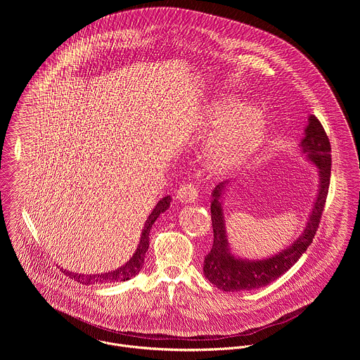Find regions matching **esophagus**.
Instances as JSON below:
<instances>
[{"instance_id":"34e87169","label":"esophagus","mask_w":360,"mask_h":360,"mask_svg":"<svg viewBox=\"0 0 360 360\" xmlns=\"http://www.w3.org/2000/svg\"><path fill=\"white\" fill-rule=\"evenodd\" d=\"M176 200L181 204H193L198 200V188L194 184H183L177 190Z\"/></svg>"}]
</instances>
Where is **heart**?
Returning a JSON list of instances; mask_svg holds the SVG:
<instances>
[{
  "label": "heart",
  "mask_w": 360,
  "mask_h": 360,
  "mask_svg": "<svg viewBox=\"0 0 360 360\" xmlns=\"http://www.w3.org/2000/svg\"><path fill=\"white\" fill-rule=\"evenodd\" d=\"M201 123L204 127L213 129L204 155L206 166L214 173L244 165L262 147L267 133L263 116L231 94L214 98Z\"/></svg>",
  "instance_id": "heart-1"
}]
</instances>
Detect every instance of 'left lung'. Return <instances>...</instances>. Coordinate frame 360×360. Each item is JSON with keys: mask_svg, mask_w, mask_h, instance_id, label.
I'll return each instance as SVG.
<instances>
[{"mask_svg": "<svg viewBox=\"0 0 360 360\" xmlns=\"http://www.w3.org/2000/svg\"><path fill=\"white\" fill-rule=\"evenodd\" d=\"M300 151L311 165L317 167V194L301 236L288 247L271 257L248 259L231 252L221 206V198L230 184V180L219 183L212 191L210 216L213 227V245L204 260V274L217 288L234 292L264 287L291 269L311 244L327 200L331 173L330 141L321 123L313 115H309L308 124L300 143Z\"/></svg>", "mask_w": 360, "mask_h": 360, "instance_id": "1", "label": "left lung"}]
</instances>
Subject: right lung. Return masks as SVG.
<instances>
[{
  "label": "right lung",
  "mask_w": 360,
  "mask_h": 360,
  "mask_svg": "<svg viewBox=\"0 0 360 360\" xmlns=\"http://www.w3.org/2000/svg\"><path fill=\"white\" fill-rule=\"evenodd\" d=\"M172 202L170 195L163 197L156 205H155L153 212L150 213L148 219L146 220L144 229L141 231V237H140V243L137 245L136 252L133 254V257H130L123 266L106 271V273H98V274H79V273H73L70 270H63L65 274H68L72 280H76L77 283L83 284V285H90V284H108V283H122V281H127L130 278H133L136 274H139L144 266V259L146 254L148 251L150 247V231L153 229V224L155 220L159 217L160 213H163L165 210L169 209Z\"/></svg>",
  "instance_id": "right-lung-1"
}]
</instances>
